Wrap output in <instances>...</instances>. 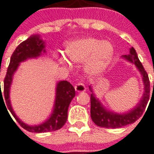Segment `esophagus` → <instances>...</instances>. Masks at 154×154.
<instances>
[{"label": "esophagus", "instance_id": "34e87169", "mask_svg": "<svg viewBox=\"0 0 154 154\" xmlns=\"http://www.w3.org/2000/svg\"><path fill=\"white\" fill-rule=\"evenodd\" d=\"M74 88H75V91L78 93L84 92L86 91L85 86H84V84H81V83H78L77 84H76Z\"/></svg>", "mask_w": 154, "mask_h": 154}]
</instances>
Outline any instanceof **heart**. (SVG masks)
Wrapping results in <instances>:
<instances>
[{
    "label": "heart",
    "instance_id": "obj_1",
    "mask_svg": "<svg viewBox=\"0 0 154 154\" xmlns=\"http://www.w3.org/2000/svg\"><path fill=\"white\" fill-rule=\"evenodd\" d=\"M65 52L73 64L84 63L86 73L91 77H97L110 63L113 55V48L110 43L87 37L67 42ZM60 62L70 66L65 59H61Z\"/></svg>",
    "mask_w": 154,
    "mask_h": 154
}]
</instances>
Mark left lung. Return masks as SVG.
<instances>
[{
  "mask_svg": "<svg viewBox=\"0 0 154 154\" xmlns=\"http://www.w3.org/2000/svg\"><path fill=\"white\" fill-rule=\"evenodd\" d=\"M122 57L127 61L134 63L142 76L143 83L144 85V92L139 103L133 109L123 113H116L107 110L94 93L93 88L90 86L91 91V116L94 123L98 127L104 128H119L128 124L134 123L142 116L146 109L150 92L149 80L146 70L140 61L137 52L134 48H130V54L128 55H123ZM154 86V83H153Z\"/></svg>",
  "mask_w": 154,
  "mask_h": 154,
  "instance_id": "1",
  "label": "left lung"
}]
</instances>
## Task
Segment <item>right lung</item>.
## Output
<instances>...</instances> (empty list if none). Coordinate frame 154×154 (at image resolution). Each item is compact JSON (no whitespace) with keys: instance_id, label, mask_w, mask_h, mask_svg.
I'll return each instance as SVG.
<instances>
[{"instance_id":"obj_1","label":"right lung","mask_w":154,"mask_h":154,"mask_svg":"<svg viewBox=\"0 0 154 154\" xmlns=\"http://www.w3.org/2000/svg\"><path fill=\"white\" fill-rule=\"evenodd\" d=\"M42 53H46L45 42L38 34L31 35L26 41L20 43L14 51L11 57V61L4 81V95L6 101L5 105H7L8 110L13 115L15 120L18 122L19 124L23 129L32 133L51 132L61 128L67 120V110L69 105L73 98L75 97V90L72 84L67 80H61L57 84L56 96L52 113L45 121L38 125H28L23 123L17 116L12 108L10 100V91L13 81L14 74L21 62L25 61L28 59L38 57L42 54ZM1 98H3L2 93Z\"/></svg>"}]
</instances>
